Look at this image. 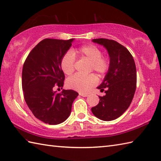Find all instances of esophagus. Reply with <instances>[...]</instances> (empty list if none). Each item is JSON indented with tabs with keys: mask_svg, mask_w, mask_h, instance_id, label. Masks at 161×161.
<instances>
[{
	"mask_svg": "<svg viewBox=\"0 0 161 161\" xmlns=\"http://www.w3.org/2000/svg\"><path fill=\"white\" fill-rule=\"evenodd\" d=\"M80 95L81 96H83V97H87L89 96V94L88 93H80Z\"/></svg>",
	"mask_w": 161,
	"mask_h": 161,
	"instance_id": "esophagus-1",
	"label": "esophagus"
}]
</instances>
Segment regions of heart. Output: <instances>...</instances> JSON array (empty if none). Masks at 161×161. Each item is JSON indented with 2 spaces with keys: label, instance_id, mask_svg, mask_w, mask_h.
<instances>
[{
  "label": "heart",
  "instance_id": "b5f03b06",
  "mask_svg": "<svg viewBox=\"0 0 161 161\" xmlns=\"http://www.w3.org/2000/svg\"><path fill=\"white\" fill-rule=\"evenodd\" d=\"M86 58L90 61V71H94L100 77L108 73L110 68V59L108 56H102L101 49L96 45H84L74 50L73 52H68L62 56L61 67L65 75H71L75 70V56ZM97 83V79L95 75H81L75 74L69 77L67 86L70 89H75L81 93L88 92Z\"/></svg>",
  "mask_w": 161,
  "mask_h": 161
}]
</instances>
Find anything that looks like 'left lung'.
<instances>
[{
    "label": "left lung",
    "instance_id": "1",
    "mask_svg": "<svg viewBox=\"0 0 161 161\" xmlns=\"http://www.w3.org/2000/svg\"><path fill=\"white\" fill-rule=\"evenodd\" d=\"M105 47L110 58V68L103 83L97 87L105 96H99L98 105L91 108L93 114L103 121H112L125 112L136 90V66L133 56L121 44L113 40L93 39Z\"/></svg>",
    "mask_w": 161,
    "mask_h": 161
}]
</instances>
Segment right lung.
I'll return each instance as SVG.
<instances>
[{"instance_id":"right-lung-1","label":"right lung","mask_w":161,"mask_h":161,"mask_svg":"<svg viewBox=\"0 0 161 161\" xmlns=\"http://www.w3.org/2000/svg\"><path fill=\"white\" fill-rule=\"evenodd\" d=\"M73 40L44 39L31 50L24 64L21 82L24 100L33 115L45 124L57 125L65 121L79 95L73 90H63L60 93L53 91L64 86L61 60Z\"/></svg>"}]
</instances>
